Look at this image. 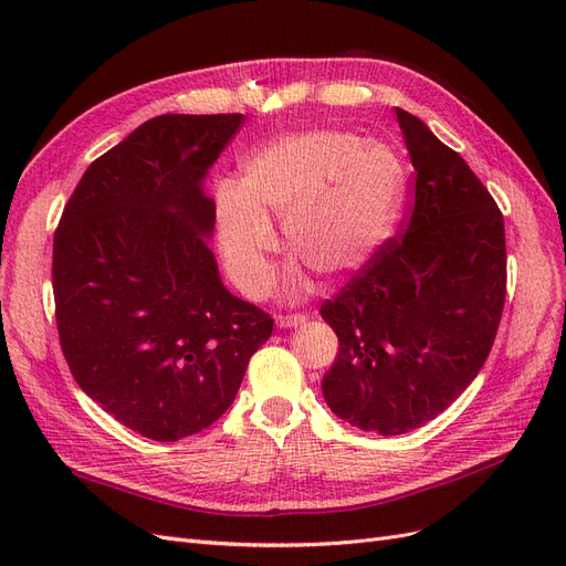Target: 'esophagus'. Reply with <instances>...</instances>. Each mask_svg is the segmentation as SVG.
<instances>
[{
  "label": "esophagus",
  "mask_w": 566,
  "mask_h": 566,
  "mask_svg": "<svg viewBox=\"0 0 566 566\" xmlns=\"http://www.w3.org/2000/svg\"><path fill=\"white\" fill-rule=\"evenodd\" d=\"M306 318L302 314H287V316H276L279 328H297Z\"/></svg>",
  "instance_id": "esophagus-1"
}]
</instances>
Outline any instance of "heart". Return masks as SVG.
<instances>
[{"mask_svg":"<svg viewBox=\"0 0 566 566\" xmlns=\"http://www.w3.org/2000/svg\"><path fill=\"white\" fill-rule=\"evenodd\" d=\"M241 181L214 186V224L231 281L260 297L271 281L269 256L279 238L271 219L304 264L339 281L370 264L391 233L406 193V169L387 144L337 129L283 134L243 160ZM295 262L283 293H304Z\"/></svg>","mask_w":566,"mask_h":566,"instance_id":"obj_1","label":"heart"}]
</instances>
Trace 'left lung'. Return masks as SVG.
<instances>
[{
  "label": "left lung",
  "mask_w": 566,
  "mask_h": 566,
  "mask_svg": "<svg viewBox=\"0 0 566 566\" xmlns=\"http://www.w3.org/2000/svg\"><path fill=\"white\" fill-rule=\"evenodd\" d=\"M416 169L403 241L373 256L321 316L339 337L323 375L333 413L394 437L447 410L482 370L505 304V227L470 165L397 108Z\"/></svg>",
  "instance_id": "obj_1"
}]
</instances>
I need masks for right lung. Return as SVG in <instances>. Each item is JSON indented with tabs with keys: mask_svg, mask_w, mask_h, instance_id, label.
<instances>
[{
	"mask_svg": "<svg viewBox=\"0 0 566 566\" xmlns=\"http://www.w3.org/2000/svg\"><path fill=\"white\" fill-rule=\"evenodd\" d=\"M160 115L94 160L54 235L56 323L75 382L153 441L227 413L273 318L231 295L205 179L243 123Z\"/></svg>",
	"mask_w": 566,
	"mask_h": 566,
	"instance_id": "obj_1",
	"label": "right lung"
}]
</instances>
